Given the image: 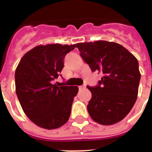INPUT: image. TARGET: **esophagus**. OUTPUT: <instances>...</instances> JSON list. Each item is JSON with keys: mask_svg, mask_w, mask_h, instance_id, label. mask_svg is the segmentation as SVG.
<instances>
[{"mask_svg": "<svg viewBox=\"0 0 152 152\" xmlns=\"http://www.w3.org/2000/svg\"><path fill=\"white\" fill-rule=\"evenodd\" d=\"M79 90H83V89H85V88H86V86H85V85L79 86Z\"/></svg>", "mask_w": 152, "mask_h": 152, "instance_id": "34e87169", "label": "esophagus"}]
</instances>
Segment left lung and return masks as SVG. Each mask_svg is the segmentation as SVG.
Returning <instances> with one entry per match:
<instances>
[{"label": "left lung", "instance_id": "obj_1", "mask_svg": "<svg viewBox=\"0 0 152 152\" xmlns=\"http://www.w3.org/2000/svg\"><path fill=\"white\" fill-rule=\"evenodd\" d=\"M76 48L92 71L103 74L97 86L87 87L92 93L87 105L91 118L102 125L123 120L137 98L140 80L137 59L121 45L113 42H80Z\"/></svg>", "mask_w": 152, "mask_h": 152}]
</instances>
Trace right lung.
<instances>
[{
  "label": "right lung",
  "mask_w": 152,
  "mask_h": 152,
  "mask_svg": "<svg viewBox=\"0 0 152 152\" xmlns=\"http://www.w3.org/2000/svg\"><path fill=\"white\" fill-rule=\"evenodd\" d=\"M75 45H39L26 53L15 70V91L26 115L38 126L54 129L68 121L77 86L51 84Z\"/></svg>",
  "instance_id": "add662e5"
}]
</instances>
